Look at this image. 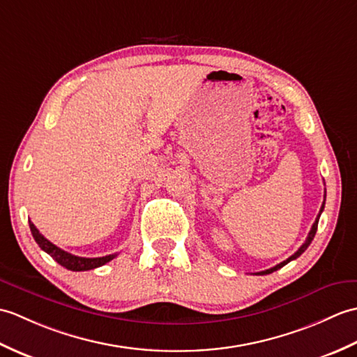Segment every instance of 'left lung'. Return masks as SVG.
<instances>
[{"instance_id":"left-lung-1","label":"left lung","mask_w":357,"mask_h":357,"mask_svg":"<svg viewBox=\"0 0 357 357\" xmlns=\"http://www.w3.org/2000/svg\"><path fill=\"white\" fill-rule=\"evenodd\" d=\"M324 204H326V195H324V203H322V206H321V211H319V213H318V217H316V220H314V223H313V226H312V231L308 232V236H307L305 243H304L303 245H301V248H299L295 253H293V255H291L290 258H287L286 261H282V263H280L278 266H275V267H272V268H267V271H264V272H259L258 275H267V273H272V272H275V271H278V268H281L282 266H286L287 263H290V261L296 259L298 257L303 255V253L307 250L308 245H310V243L313 241L314 235H316V231H318V221H319V217H321V213H322V211H324Z\"/></svg>"}]
</instances>
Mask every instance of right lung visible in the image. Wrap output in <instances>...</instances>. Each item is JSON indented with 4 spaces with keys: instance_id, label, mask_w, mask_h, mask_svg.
<instances>
[{
    "instance_id": "right-lung-1",
    "label": "right lung",
    "mask_w": 357,
    "mask_h": 357,
    "mask_svg": "<svg viewBox=\"0 0 357 357\" xmlns=\"http://www.w3.org/2000/svg\"><path fill=\"white\" fill-rule=\"evenodd\" d=\"M29 226H30L31 235H33V238L38 243L39 248H41L44 252L49 253V255L54 261H56V263H59L62 267L68 268V271H73V272L91 271V268H96V267H100V266L109 263V261H112L116 257V253H114V255H107V257H100V258H84V257L71 255V253L59 249L58 245H54L53 243L47 240L44 235L39 234L36 226L31 223V221H29Z\"/></svg>"
}]
</instances>
